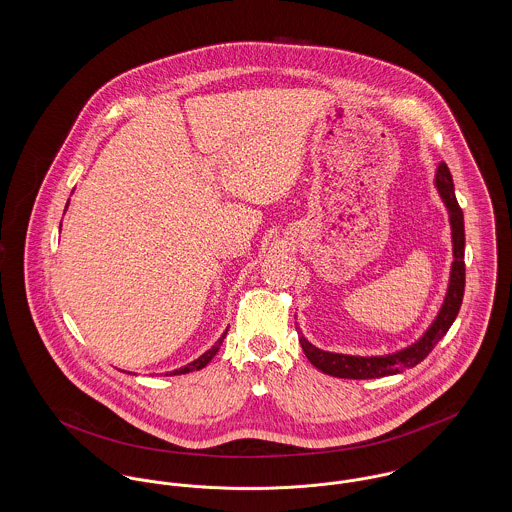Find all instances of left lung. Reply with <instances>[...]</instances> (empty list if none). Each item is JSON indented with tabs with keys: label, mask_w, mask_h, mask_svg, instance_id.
Instances as JSON below:
<instances>
[{
	"label": "left lung",
	"mask_w": 512,
	"mask_h": 512,
	"mask_svg": "<svg viewBox=\"0 0 512 512\" xmlns=\"http://www.w3.org/2000/svg\"><path fill=\"white\" fill-rule=\"evenodd\" d=\"M435 187L447 205L449 211V220H451L452 234V261L451 280H449V290L445 301L439 309V315L431 323V327L423 332L418 342L412 346L387 354V356H346V354H332L315 348L311 342L305 340V336L300 332V344L303 348V354L307 360L311 361L317 369L323 373L340 377V379H377V377H387V375H396L402 373L404 369L416 367L420 361L429 356V352L437 346V342L447 334L451 329L460 305L464 298V282H466V269H464V214L458 207L456 195H454V183H452L451 170L445 162L439 164L437 174H435Z\"/></svg>",
	"instance_id": "obj_1"
}]
</instances>
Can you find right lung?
I'll use <instances>...</instances> for the list:
<instances>
[{
    "label": "right lung",
    "instance_id": "right-lung-1",
    "mask_svg": "<svg viewBox=\"0 0 512 512\" xmlns=\"http://www.w3.org/2000/svg\"><path fill=\"white\" fill-rule=\"evenodd\" d=\"M226 332H224V334H222V336L216 340V344L212 346L211 350H207V352H205L201 358H197V360L191 361V363H187L185 367H180V369L172 371L170 375H181V373H189V371H199V369H203V367H205V365H207V363H209V361H211L212 358L216 356V352L220 350V346H222V340L226 338Z\"/></svg>",
    "mask_w": 512,
    "mask_h": 512
}]
</instances>
